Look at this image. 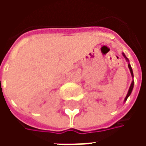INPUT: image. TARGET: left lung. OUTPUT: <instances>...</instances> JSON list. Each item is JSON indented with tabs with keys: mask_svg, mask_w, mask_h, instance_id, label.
<instances>
[{
	"mask_svg": "<svg viewBox=\"0 0 146 146\" xmlns=\"http://www.w3.org/2000/svg\"><path fill=\"white\" fill-rule=\"evenodd\" d=\"M123 55L124 56V58H125L126 59H127V62H129L128 58H127L126 57L125 54H123ZM128 68H129V70H130V71H131V73L132 77H134V74H133V71H132L131 66V65H130V63H128ZM133 88H134V80H132L131 84V86H130V88H129V90H128V93H127V96H126L125 99H124V101H125V102L127 101V98H128L129 96H130V95H131V93L132 90H133Z\"/></svg>",
	"mask_w": 146,
	"mask_h": 146,
	"instance_id": "left-lung-1",
	"label": "left lung"
}]
</instances>
